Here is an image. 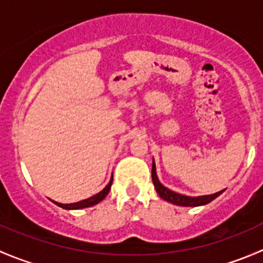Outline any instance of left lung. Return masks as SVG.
Returning <instances> with one entry per match:
<instances>
[{
  "label": "left lung",
  "mask_w": 263,
  "mask_h": 263,
  "mask_svg": "<svg viewBox=\"0 0 263 263\" xmlns=\"http://www.w3.org/2000/svg\"><path fill=\"white\" fill-rule=\"evenodd\" d=\"M151 177H153V183L155 185L156 192L159 193L163 200L168 201V202L174 203V205L178 206H201V205H206V203L211 202V201L215 200L219 195H221L222 191L220 192L214 193V195H209V196H198V197H190V196H184V195H179V193L173 192V191L168 190L166 187H164L160 182H159L158 176H156V171H155V164L153 161V169H151Z\"/></svg>",
  "instance_id": "1"
}]
</instances>
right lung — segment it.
I'll list each match as a JSON object with an SVG mask.
<instances>
[{"mask_svg":"<svg viewBox=\"0 0 263 263\" xmlns=\"http://www.w3.org/2000/svg\"><path fill=\"white\" fill-rule=\"evenodd\" d=\"M112 181H113V177H112V179H110V182L105 185L104 190L100 191V192L97 193V195L91 196V197L86 198V200L79 201V202H75V203H66V205L65 203H58V202H55V201H53V202H54L57 206H60V208L66 209V210H79V209L90 208V206L97 205V203H99L100 201L104 200L105 196H107L108 192H109L110 185H112Z\"/></svg>","mask_w":263,"mask_h":263,"instance_id":"obj_1","label":"right lung"}]
</instances>
